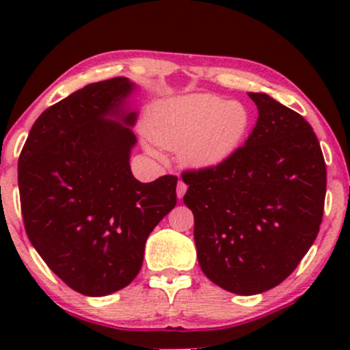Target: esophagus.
Segmentation results:
<instances>
[{
    "label": "esophagus",
    "mask_w": 350,
    "mask_h": 350,
    "mask_svg": "<svg viewBox=\"0 0 350 350\" xmlns=\"http://www.w3.org/2000/svg\"><path fill=\"white\" fill-rule=\"evenodd\" d=\"M186 191H187V184L184 183V180H179V183H178V189H176V192H178V198H179V199L183 198V196L186 194Z\"/></svg>",
    "instance_id": "1"
}]
</instances>
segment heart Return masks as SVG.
Returning a JSON list of instances; mask_svg holds the SVG:
<instances>
[{
  "mask_svg": "<svg viewBox=\"0 0 350 350\" xmlns=\"http://www.w3.org/2000/svg\"><path fill=\"white\" fill-rule=\"evenodd\" d=\"M250 115L239 102L214 95H186L156 103L146 131L164 148L184 146V158L194 164H214L230 156L247 136Z\"/></svg>",
  "mask_w": 350,
  "mask_h": 350,
  "instance_id": "1",
  "label": "heart"
}]
</instances>
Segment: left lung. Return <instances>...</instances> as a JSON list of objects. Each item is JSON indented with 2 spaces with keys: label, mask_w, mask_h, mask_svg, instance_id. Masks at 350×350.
Returning a JSON list of instances; mask_svg holds the SVG:
<instances>
[{
  "label": "left lung",
  "mask_w": 350,
  "mask_h": 350,
  "mask_svg": "<svg viewBox=\"0 0 350 350\" xmlns=\"http://www.w3.org/2000/svg\"><path fill=\"white\" fill-rule=\"evenodd\" d=\"M248 97L258 120L243 146L180 174L204 275L243 296L295 271L314 243L326 199V163L311 124L267 94Z\"/></svg>",
  "instance_id": "obj_1"
}]
</instances>
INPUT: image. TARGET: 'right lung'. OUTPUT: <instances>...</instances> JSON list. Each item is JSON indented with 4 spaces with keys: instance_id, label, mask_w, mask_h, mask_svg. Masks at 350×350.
Listing matches in <instances>:
<instances>
[{
    "instance_id": "add662e5",
    "label": "right lung",
    "mask_w": 350,
    "mask_h": 350,
    "mask_svg": "<svg viewBox=\"0 0 350 350\" xmlns=\"http://www.w3.org/2000/svg\"><path fill=\"white\" fill-rule=\"evenodd\" d=\"M131 90L130 80L115 77L74 92L42 111L19 154L29 242L85 296L110 295L136 278L148 235L178 200L176 176L139 183L131 174L136 113L122 111Z\"/></svg>"
}]
</instances>
